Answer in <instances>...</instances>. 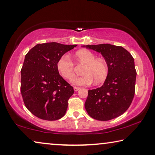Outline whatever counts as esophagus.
<instances>
[{
    "label": "esophagus",
    "mask_w": 155,
    "mask_h": 155,
    "mask_svg": "<svg viewBox=\"0 0 155 155\" xmlns=\"http://www.w3.org/2000/svg\"><path fill=\"white\" fill-rule=\"evenodd\" d=\"M79 89H80V88L78 87H74V90L75 92H77V91Z\"/></svg>",
    "instance_id": "obj_1"
}]
</instances>
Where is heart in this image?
<instances>
[{"mask_svg":"<svg viewBox=\"0 0 155 155\" xmlns=\"http://www.w3.org/2000/svg\"><path fill=\"white\" fill-rule=\"evenodd\" d=\"M74 57L77 64L84 65L81 72L83 75L74 78V84L89 85L94 81L95 85H100L105 81L108 75L109 67L104 58H97L94 53L86 49L77 51ZM74 63L67 56H63L58 61V72L66 79L71 80L74 77Z\"/></svg>","mask_w":155,"mask_h":155,"instance_id":"1","label":"heart"}]
</instances>
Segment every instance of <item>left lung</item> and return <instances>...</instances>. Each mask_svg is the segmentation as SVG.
I'll list each match as a JSON object with an SVG mask.
<instances>
[{
	"label": "left lung",
	"instance_id": "8db88e82",
	"mask_svg": "<svg viewBox=\"0 0 155 155\" xmlns=\"http://www.w3.org/2000/svg\"><path fill=\"white\" fill-rule=\"evenodd\" d=\"M85 47L101 54L109 67L104 85L88 90L85 110L99 121L119 117L128 109L134 96L137 71L134 58L121 46L99 44Z\"/></svg>",
	"mask_w": 155,
	"mask_h": 155
}]
</instances>
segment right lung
<instances>
[{"label":"right lung","mask_w":155,"mask_h":155,"mask_svg":"<svg viewBox=\"0 0 155 155\" xmlns=\"http://www.w3.org/2000/svg\"><path fill=\"white\" fill-rule=\"evenodd\" d=\"M77 45L39 43L29 50L21 69V92L25 107L34 116L55 121L64 116L72 86L57 69L58 61Z\"/></svg>","instance_id":"add662e5"}]
</instances>
